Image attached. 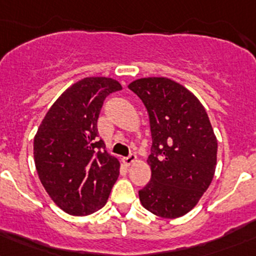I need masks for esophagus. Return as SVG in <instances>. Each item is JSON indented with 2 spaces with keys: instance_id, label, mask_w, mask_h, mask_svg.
Returning <instances> with one entry per match:
<instances>
[{
  "instance_id": "esophagus-1",
  "label": "esophagus",
  "mask_w": 256,
  "mask_h": 256,
  "mask_svg": "<svg viewBox=\"0 0 256 256\" xmlns=\"http://www.w3.org/2000/svg\"><path fill=\"white\" fill-rule=\"evenodd\" d=\"M134 162H136V154H129V156L123 158V162H124L127 166H129L130 164H133Z\"/></svg>"
}]
</instances>
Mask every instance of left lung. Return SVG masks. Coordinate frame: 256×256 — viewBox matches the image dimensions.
Wrapping results in <instances>:
<instances>
[{"label": "left lung", "instance_id": "obj_1", "mask_svg": "<svg viewBox=\"0 0 256 256\" xmlns=\"http://www.w3.org/2000/svg\"><path fill=\"white\" fill-rule=\"evenodd\" d=\"M149 114L152 178L139 191L146 210L162 218H178L197 204L212 182L217 138L196 96L168 78H138L128 85Z\"/></svg>", "mask_w": 256, "mask_h": 256}]
</instances>
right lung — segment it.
Wrapping results in <instances>:
<instances>
[{
    "mask_svg": "<svg viewBox=\"0 0 256 256\" xmlns=\"http://www.w3.org/2000/svg\"><path fill=\"white\" fill-rule=\"evenodd\" d=\"M122 90L110 78H85L52 104L34 136V162L50 198L71 216H88L107 204L120 162L98 139L104 98Z\"/></svg>",
    "mask_w": 256,
    "mask_h": 256,
    "instance_id": "right-lung-1",
    "label": "right lung"
}]
</instances>
